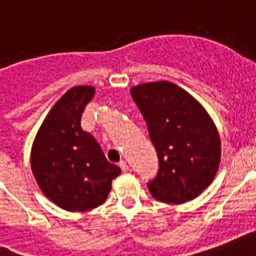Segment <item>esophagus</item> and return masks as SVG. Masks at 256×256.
Masks as SVG:
<instances>
[{"mask_svg": "<svg viewBox=\"0 0 256 256\" xmlns=\"http://www.w3.org/2000/svg\"><path fill=\"white\" fill-rule=\"evenodd\" d=\"M120 167H121L122 172H128V163H126V162H124V160H122L121 163H120Z\"/></svg>", "mask_w": 256, "mask_h": 256, "instance_id": "34e87169", "label": "esophagus"}]
</instances>
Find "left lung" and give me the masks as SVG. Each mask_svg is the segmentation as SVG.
I'll list each match as a JSON object with an SVG mask.
<instances>
[{"instance_id":"obj_1","label":"left lung","mask_w":256,"mask_h":256,"mask_svg":"<svg viewBox=\"0 0 256 256\" xmlns=\"http://www.w3.org/2000/svg\"><path fill=\"white\" fill-rule=\"evenodd\" d=\"M130 93L159 158V172L147 184L150 193L168 204L196 198L210 186L221 162V140L210 116L170 81L135 85Z\"/></svg>"}]
</instances>
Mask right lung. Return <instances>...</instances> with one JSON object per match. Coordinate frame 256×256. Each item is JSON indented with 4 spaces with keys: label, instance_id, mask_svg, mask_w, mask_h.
Returning <instances> with one entry per match:
<instances>
[{
    "label": "right lung",
    "instance_id": "add662e5",
    "mask_svg": "<svg viewBox=\"0 0 256 256\" xmlns=\"http://www.w3.org/2000/svg\"><path fill=\"white\" fill-rule=\"evenodd\" d=\"M90 85L68 89L50 110L31 147V171L50 201L68 212L105 202L121 168L110 164L94 138L81 128V116L94 97Z\"/></svg>",
    "mask_w": 256,
    "mask_h": 256
}]
</instances>
